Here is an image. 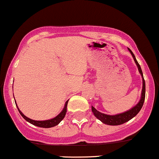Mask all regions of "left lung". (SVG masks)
I'll use <instances>...</instances> for the list:
<instances>
[{
    "instance_id": "obj_1",
    "label": "left lung",
    "mask_w": 159,
    "mask_h": 159,
    "mask_svg": "<svg viewBox=\"0 0 159 159\" xmlns=\"http://www.w3.org/2000/svg\"><path fill=\"white\" fill-rule=\"evenodd\" d=\"M129 50V51L131 52V55H132L133 58H134V61H135L136 65H137L138 68H139V72H140L141 75L142 76V81H143V86H142V98L140 99V102L138 103V105H136L134 108H131V110L128 111L124 112V113L119 114V115H105V114L101 113L100 111H97L93 106H91V110L92 112L94 113V116L97 118H98L100 121H102V122L105 123L106 125H118L124 124V123L127 122L128 121L131 120V118H134L139 111L142 109V106H143L144 102H145V81L144 80L143 78V74H142V68H141L140 65H139V62L137 61L135 58V56L134 55L132 51L131 50Z\"/></svg>"
}]
</instances>
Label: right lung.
<instances>
[{"mask_svg": "<svg viewBox=\"0 0 159 159\" xmlns=\"http://www.w3.org/2000/svg\"><path fill=\"white\" fill-rule=\"evenodd\" d=\"M68 101H67L66 103H65V108H64L63 111H62L61 112V113L59 114L57 116H56L55 118H52V119L47 120V121H34V120L30 119V118H28V117L25 116V115H24V114L22 113L20 110H19V108H17V109H18L19 112H20V115H21V116L23 117V118H25L27 121L30 122V124L34 125H35V126H38V127H41V128H51V127H54V126L57 125H58L59 123L61 121V120L65 118V115H66V112H67V105H68Z\"/></svg>", "mask_w": 159, "mask_h": 159, "instance_id": "right-lung-1", "label": "right lung"}]
</instances>
